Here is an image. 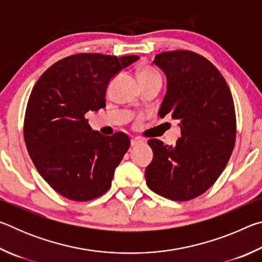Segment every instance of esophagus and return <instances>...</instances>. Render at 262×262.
Listing matches in <instances>:
<instances>
[{"label": "esophagus", "mask_w": 262, "mask_h": 262, "mask_svg": "<svg viewBox=\"0 0 262 262\" xmlns=\"http://www.w3.org/2000/svg\"><path fill=\"white\" fill-rule=\"evenodd\" d=\"M143 142H144V140L141 139V137H133V139L130 140V145L132 147H135V145L142 144Z\"/></svg>", "instance_id": "1"}]
</instances>
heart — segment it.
<instances>
[{
    "label": "heart",
    "mask_w": 262,
    "mask_h": 262,
    "mask_svg": "<svg viewBox=\"0 0 262 262\" xmlns=\"http://www.w3.org/2000/svg\"><path fill=\"white\" fill-rule=\"evenodd\" d=\"M140 81H148V79H162L156 70L150 67H142L139 72Z\"/></svg>",
    "instance_id": "obj_1"
}]
</instances>
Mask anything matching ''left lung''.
Segmentation results:
<instances>
[{
  "label": "left lung",
  "instance_id": "obj_1",
  "mask_svg": "<svg viewBox=\"0 0 262 262\" xmlns=\"http://www.w3.org/2000/svg\"><path fill=\"white\" fill-rule=\"evenodd\" d=\"M154 63L167 78L158 114L179 120L181 137L174 147L148 141L154 159L145 179L152 192L188 201L215 184L232 154L237 125L231 91L219 69L195 52H164Z\"/></svg>",
  "mask_w": 262,
  "mask_h": 262
}]
</instances>
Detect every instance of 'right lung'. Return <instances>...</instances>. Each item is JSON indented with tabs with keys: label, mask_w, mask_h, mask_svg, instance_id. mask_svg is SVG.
<instances>
[{
	"label": "right lung",
	"mask_w": 262,
	"mask_h": 262,
	"mask_svg": "<svg viewBox=\"0 0 262 262\" xmlns=\"http://www.w3.org/2000/svg\"><path fill=\"white\" fill-rule=\"evenodd\" d=\"M137 55L79 53L52 64L34 84L24 118V140L39 173L62 196L90 201L107 192L130 145L125 133L91 129L89 111L105 107L106 88Z\"/></svg>",
	"instance_id": "add662e5"
}]
</instances>
